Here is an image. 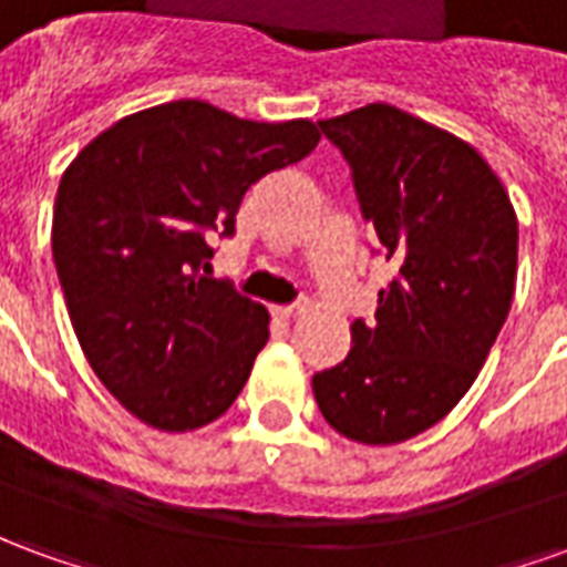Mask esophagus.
Returning <instances> with one entry per match:
<instances>
[{"label":"esophagus","mask_w":567,"mask_h":567,"mask_svg":"<svg viewBox=\"0 0 567 567\" xmlns=\"http://www.w3.org/2000/svg\"><path fill=\"white\" fill-rule=\"evenodd\" d=\"M303 312H307V303H295V307H276V309H272V316H276V319H282V321L297 319V316H303Z\"/></svg>","instance_id":"34e87169"}]
</instances>
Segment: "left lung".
Segmentation results:
<instances>
[{
  "mask_svg": "<svg viewBox=\"0 0 567 567\" xmlns=\"http://www.w3.org/2000/svg\"><path fill=\"white\" fill-rule=\"evenodd\" d=\"M352 166L358 203L394 279L377 324L312 377L324 422L368 446L416 437L486 364L516 288V212L474 145L389 103L319 121Z\"/></svg>",
  "mask_w": 567,
  "mask_h": 567,
  "instance_id": "1",
  "label": "left lung"
}]
</instances>
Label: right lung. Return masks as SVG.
Here are the masks:
<instances>
[{
  "mask_svg": "<svg viewBox=\"0 0 567 567\" xmlns=\"http://www.w3.org/2000/svg\"><path fill=\"white\" fill-rule=\"evenodd\" d=\"M312 121H246L199 100L121 117L60 178L51 248L93 373L133 416L182 434L215 422L270 340V312L206 279L212 234L243 194L316 148Z\"/></svg>",
  "mask_w": 567,
  "mask_h": 567,
  "instance_id": "right-lung-1",
  "label": "right lung"
}]
</instances>
